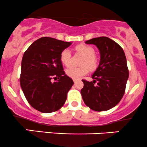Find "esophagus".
<instances>
[{
  "instance_id": "34e87169",
  "label": "esophagus",
  "mask_w": 147,
  "mask_h": 147,
  "mask_svg": "<svg viewBox=\"0 0 147 147\" xmlns=\"http://www.w3.org/2000/svg\"><path fill=\"white\" fill-rule=\"evenodd\" d=\"M78 80V79H77V78H74V79H73L74 83H76V82Z\"/></svg>"
}]
</instances>
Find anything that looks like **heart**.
<instances>
[{"instance_id": "1", "label": "heart", "mask_w": 147, "mask_h": 147, "mask_svg": "<svg viewBox=\"0 0 147 147\" xmlns=\"http://www.w3.org/2000/svg\"><path fill=\"white\" fill-rule=\"evenodd\" d=\"M76 53L82 55L83 58L82 59L79 67H72L66 71V74L68 76L72 78H78L80 76L86 75L90 70H94L98 65V59L94 55V49L90 45L86 44H79L74 48ZM59 59L61 64L67 67L71 65V54L67 49L62 50L60 53Z\"/></svg>"}]
</instances>
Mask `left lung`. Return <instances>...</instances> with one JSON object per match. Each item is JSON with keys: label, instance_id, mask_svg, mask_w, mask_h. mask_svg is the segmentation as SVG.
Masks as SVG:
<instances>
[{"label": "left lung", "instance_id": "left-lung-1", "mask_svg": "<svg viewBox=\"0 0 147 147\" xmlns=\"http://www.w3.org/2000/svg\"><path fill=\"white\" fill-rule=\"evenodd\" d=\"M95 45L100 53V61L91 82L82 80V98L96 111H107L117 105L123 96L129 71L122 48L109 38H94L86 41Z\"/></svg>", "mask_w": 147, "mask_h": 147}]
</instances>
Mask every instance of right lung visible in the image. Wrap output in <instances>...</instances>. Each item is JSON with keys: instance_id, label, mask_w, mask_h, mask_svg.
<instances>
[{"instance_id": "obj_1", "label": "right lung", "mask_w": 147, "mask_h": 147, "mask_svg": "<svg viewBox=\"0 0 147 147\" xmlns=\"http://www.w3.org/2000/svg\"><path fill=\"white\" fill-rule=\"evenodd\" d=\"M71 44L42 37L33 42L23 55L20 86L29 105L42 113L59 110L74 85L59 59L61 52Z\"/></svg>"}]
</instances>
